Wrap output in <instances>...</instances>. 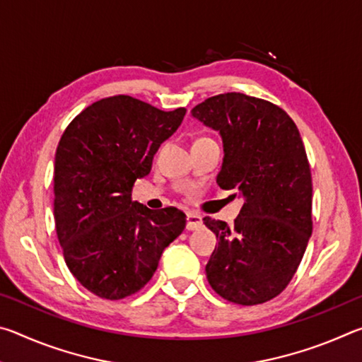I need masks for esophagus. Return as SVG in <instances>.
Instances as JSON below:
<instances>
[{"mask_svg":"<svg viewBox=\"0 0 362 362\" xmlns=\"http://www.w3.org/2000/svg\"><path fill=\"white\" fill-rule=\"evenodd\" d=\"M203 226V217L198 216V214L194 212H188L187 214V230L188 231H193V230H198Z\"/></svg>","mask_w":362,"mask_h":362,"instance_id":"esophagus-1","label":"esophagus"}]
</instances>
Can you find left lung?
I'll return each mask as SVG.
<instances>
[{
    "label": "left lung",
    "mask_w": 362,
    "mask_h": 362,
    "mask_svg": "<svg viewBox=\"0 0 362 362\" xmlns=\"http://www.w3.org/2000/svg\"><path fill=\"white\" fill-rule=\"evenodd\" d=\"M192 116L220 134L217 183L244 201L235 225L204 218L218 240L206 265L207 281L228 302H268L289 284L313 230L302 137L283 108L240 93L209 97Z\"/></svg>",
    "instance_id": "8db88e82"
}]
</instances>
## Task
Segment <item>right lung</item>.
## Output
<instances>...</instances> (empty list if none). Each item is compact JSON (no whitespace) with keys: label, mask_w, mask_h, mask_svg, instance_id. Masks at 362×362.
I'll return each instance as SVG.
<instances>
[{"label":"right lung","mask_w":362,"mask_h":362,"mask_svg":"<svg viewBox=\"0 0 362 362\" xmlns=\"http://www.w3.org/2000/svg\"><path fill=\"white\" fill-rule=\"evenodd\" d=\"M185 108L163 112L129 95L84 108L60 139L54 164V218L65 263L95 296L139 292L163 250L185 228V214L132 201L159 146L179 129Z\"/></svg>","instance_id":"1"}]
</instances>
